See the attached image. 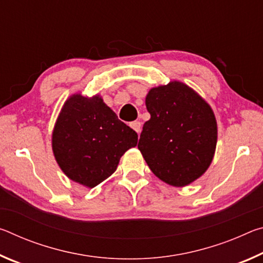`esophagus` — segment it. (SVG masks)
I'll return each instance as SVG.
<instances>
[{"label": "esophagus", "mask_w": 263, "mask_h": 263, "mask_svg": "<svg viewBox=\"0 0 263 263\" xmlns=\"http://www.w3.org/2000/svg\"><path fill=\"white\" fill-rule=\"evenodd\" d=\"M130 126L138 133V135H139L141 131V123L140 122H138V121L132 122V123H130Z\"/></svg>", "instance_id": "34e87169"}]
</instances>
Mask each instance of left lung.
Here are the masks:
<instances>
[{
	"mask_svg": "<svg viewBox=\"0 0 263 263\" xmlns=\"http://www.w3.org/2000/svg\"><path fill=\"white\" fill-rule=\"evenodd\" d=\"M149 121L138 148L151 171L173 186H185L210 166L217 145L215 114L183 82L152 88L146 96Z\"/></svg>",
	"mask_w": 263,
	"mask_h": 263,
	"instance_id": "obj_1",
	"label": "left lung"
}]
</instances>
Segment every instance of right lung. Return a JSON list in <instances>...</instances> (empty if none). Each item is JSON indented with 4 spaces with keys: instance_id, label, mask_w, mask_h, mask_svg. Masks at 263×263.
I'll return each mask as SVG.
<instances>
[{
    "instance_id": "obj_1",
    "label": "right lung",
    "mask_w": 263,
    "mask_h": 263,
    "mask_svg": "<svg viewBox=\"0 0 263 263\" xmlns=\"http://www.w3.org/2000/svg\"><path fill=\"white\" fill-rule=\"evenodd\" d=\"M138 135L119 121L100 95L74 94L65 102L52 133V149L66 176L94 188L115 173Z\"/></svg>"
}]
</instances>
